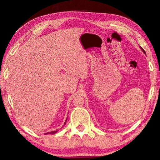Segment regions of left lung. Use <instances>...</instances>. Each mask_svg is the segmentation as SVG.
<instances>
[{
  "instance_id": "obj_1",
  "label": "left lung",
  "mask_w": 160,
  "mask_h": 160,
  "mask_svg": "<svg viewBox=\"0 0 160 160\" xmlns=\"http://www.w3.org/2000/svg\"><path fill=\"white\" fill-rule=\"evenodd\" d=\"M141 49H142V51H143V52H144V53H145V54H146V52H145V51H144V49H143V48H141Z\"/></svg>"
}]
</instances>
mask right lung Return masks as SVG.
Wrapping results in <instances>:
<instances>
[{
	"mask_svg": "<svg viewBox=\"0 0 160 160\" xmlns=\"http://www.w3.org/2000/svg\"><path fill=\"white\" fill-rule=\"evenodd\" d=\"M66 121L65 122L64 125H65V124H66ZM57 131H51V132H48V133H45V135H46V134H51V133H55L57 132Z\"/></svg>",
	"mask_w": 160,
	"mask_h": 160,
	"instance_id": "obj_1",
	"label": "right lung"
}]
</instances>
